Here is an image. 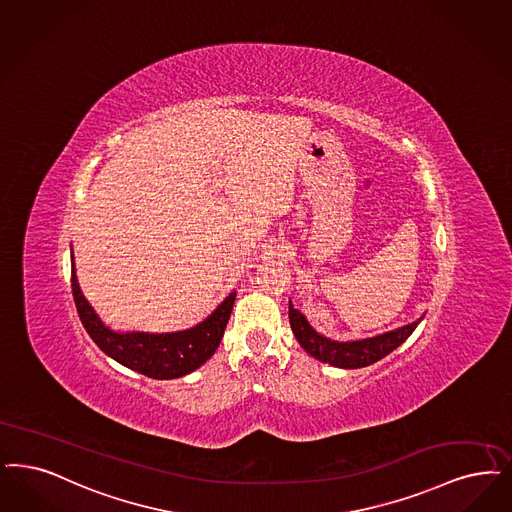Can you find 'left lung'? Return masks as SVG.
<instances>
[{"instance_id":"8db88e82","label":"left lung","mask_w":512,"mask_h":512,"mask_svg":"<svg viewBox=\"0 0 512 512\" xmlns=\"http://www.w3.org/2000/svg\"><path fill=\"white\" fill-rule=\"evenodd\" d=\"M421 320H423V316L417 322L408 324L404 328L392 329V331L369 337V339L341 343V341H331L328 337L320 335L308 324L305 314H301L297 308H293L289 301V324H291V329H293L299 345L316 360L331 364L335 368L356 369L375 364L377 360L390 354L394 348L400 347L419 326Z\"/></svg>"}]
</instances>
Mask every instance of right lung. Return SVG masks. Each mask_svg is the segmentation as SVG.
Masks as SVG:
<instances>
[{
  "instance_id": "right-lung-1",
  "label": "right lung",
  "mask_w": 512,
  "mask_h": 512,
  "mask_svg": "<svg viewBox=\"0 0 512 512\" xmlns=\"http://www.w3.org/2000/svg\"><path fill=\"white\" fill-rule=\"evenodd\" d=\"M72 293L83 328L97 347L120 362L125 368L139 371L152 379H177L205 364L219 347L225 333L230 312L234 307L236 291L215 308L204 322L194 328L175 333H144L127 331L118 333L106 328L103 320L83 297L76 278L72 253Z\"/></svg>"
}]
</instances>
